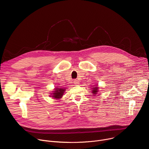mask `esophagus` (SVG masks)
Masks as SVG:
<instances>
[{
	"label": "esophagus",
	"mask_w": 149,
	"mask_h": 149,
	"mask_svg": "<svg viewBox=\"0 0 149 149\" xmlns=\"http://www.w3.org/2000/svg\"><path fill=\"white\" fill-rule=\"evenodd\" d=\"M74 84L75 85L79 84V81H78L77 79H75V80L74 81Z\"/></svg>",
	"instance_id": "1"
}]
</instances>
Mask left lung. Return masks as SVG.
Here are the masks:
<instances>
[{
	"label": "left lung",
	"instance_id": "left-lung-1",
	"mask_svg": "<svg viewBox=\"0 0 149 149\" xmlns=\"http://www.w3.org/2000/svg\"><path fill=\"white\" fill-rule=\"evenodd\" d=\"M92 93L94 95H95V94H97V93H98V87L97 86L96 87V86H95L94 87H93L92 88Z\"/></svg>",
	"mask_w": 149,
	"mask_h": 149
}]
</instances>
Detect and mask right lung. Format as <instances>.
<instances>
[{
    "mask_svg": "<svg viewBox=\"0 0 149 149\" xmlns=\"http://www.w3.org/2000/svg\"><path fill=\"white\" fill-rule=\"evenodd\" d=\"M65 90L66 89L64 88L56 87V88H55V90L53 91V93H51L52 94L51 95V97H53L54 99H57V100L61 98Z\"/></svg>",
    "mask_w": 149,
    "mask_h": 149,
    "instance_id": "right-lung-1",
    "label": "right lung"
}]
</instances>
